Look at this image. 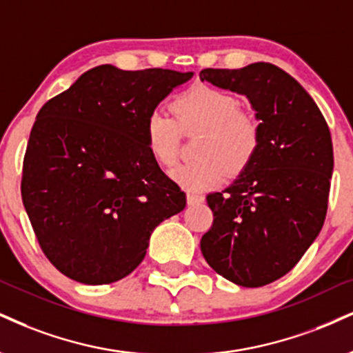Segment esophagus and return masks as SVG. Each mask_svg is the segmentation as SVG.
Here are the masks:
<instances>
[{
  "instance_id": "esophagus-1",
  "label": "esophagus",
  "mask_w": 353,
  "mask_h": 353,
  "mask_svg": "<svg viewBox=\"0 0 353 353\" xmlns=\"http://www.w3.org/2000/svg\"><path fill=\"white\" fill-rule=\"evenodd\" d=\"M203 195L195 192V190H188V202L189 203H195V202H202L203 201Z\"/></svg>"
}]
</instances>
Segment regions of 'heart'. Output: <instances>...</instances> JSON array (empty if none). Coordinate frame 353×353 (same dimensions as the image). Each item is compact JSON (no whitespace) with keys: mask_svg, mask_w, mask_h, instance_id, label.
<instances>
[{"mask_svg":"<svg viewBox=\"0 0 353 353\" xmlns=\"http://www.w3.org/2000/svg\"><path fill=\"white\" fill-rule=\"evenodd\" d=\"M176 120L152 112L146 120V146L152 159L171 168L179 158L181 131H201L195 139L197 158L177 165L171 177L189 190L220 184L227 176L243 172L253 163L261 144V126L253 113L241 110L230 92L199 85L172 101Z\"/></svg>","mask_w":353,"mask_h":353,"instance_id":"b5f03b06","label":"heart"}]
</instances>
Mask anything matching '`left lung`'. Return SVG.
I'll list each match as a JSON object with an SVG mask.
<instances>
[{"mask_svg": "<svg viewBox=\"0 0 353 353\" xmlns=\"http://www.w3.org/2000/svg\"><path fill=\"white\" fill-rule=\"evenodd\" d=\"M201 80L246 95L261 126L253 163L230 188L207 195L214 222L202 254L228 281L265 286L298 265L324 225L334 169L329 126L311 95L273 63L203 69Z\"/></svg>", "mask_w": 353, "mask_h": 353, "instance_id": "1", "label": "left lung"}]
</instances>
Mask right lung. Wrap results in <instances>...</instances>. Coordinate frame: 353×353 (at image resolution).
Listing matches in <instances>:
<instances>
[{"label": "right lung", "mask_w": 353, "mask_h": 353, "mask_svg": "<svg viewBox=\"0 0 353 353\" xmlns=\"http://www.w3.org/2000/svg\"><path fill=\"white\" fill-rule=\"evenodd\" d=\"M192 72L99 65L46 101L29 134L21 195L48 260L67 278L108 284L143 261L185 194L146 146V120Z\"/></svg>", "instance_id": "right-lung-1"}]
</instances>
